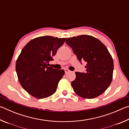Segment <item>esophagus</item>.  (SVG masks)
Segmentation results:
<instances>
[{
  "label": "esophagus",
  "mask_w": 129,
  "mask_h": 129,
  "mask_svg": "<svg viewBox=\"0 0 129 129\" xmlns=\"http://www.w3.org/2000/svg\"><path fill=\"white\" fill-rule=\"evenodd\" d=\"M64 71H65V73H69V72H71V71H69V69H64Z\"/></svg>",
  "instance_id": "obj_1"
}]
</instances>
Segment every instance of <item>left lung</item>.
Segmentation results:
<instances>
[{"label":"left lung","instance_id":"left-lung-1","mask_svg":"<svg viewBox=\"0 0 129 129\" xmlns=\"http://www.w3.org/2000/svg\"><path fill=\"white\" fill-rule=\"evenodd\" d=\"M79 61L86 62V73L76 72L71 85L75 93L84 99H91L105 91L113 79L114 63L105 45L92 36L82 35L67 39Z\"/></svg>","mask_w":129,"mask_h":129}]
</instances>
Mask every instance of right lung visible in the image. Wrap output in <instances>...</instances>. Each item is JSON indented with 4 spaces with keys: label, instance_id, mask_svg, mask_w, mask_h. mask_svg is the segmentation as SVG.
<instances>
[{
    "label": "right lung",
    "instance_id": "add662e5",
    "mask_svg": "<svg viewBox=\"0 0 129 129\" xmlns=\"http://www.w3.org/2000/svg\"><path fill=\"white\" fill-rule=\"evenodd\" d=\"M66 38L40 36L29 41L23 48L16 62L19 81L24 90L38 99L56 92L58 82L65 74L63 69L48 67L53 56Z\"/></svg>",
    "mask_w": 129,
    "mask_h": 129
}]
</instances>
